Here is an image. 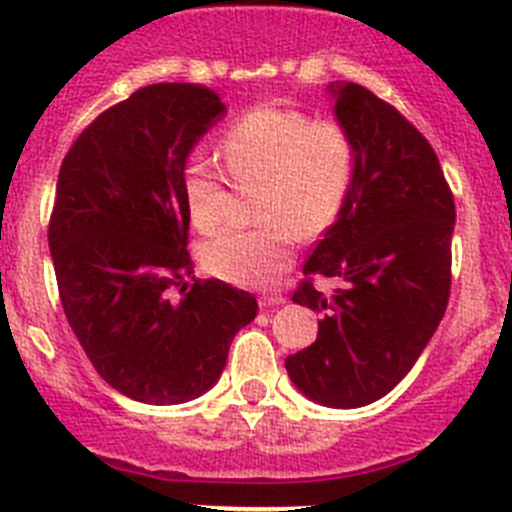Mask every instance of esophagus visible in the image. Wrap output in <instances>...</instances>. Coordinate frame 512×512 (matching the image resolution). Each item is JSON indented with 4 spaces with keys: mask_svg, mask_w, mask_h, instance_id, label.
<instances>
[{
    "mask_svg": "<svg viewBox=\"0 0 512 512\" xmlns=\"http://www.w3.org/2000/svg\"><path fill=\"white\" fill-rule=\"evenodd\" d=\"M284 297L282 295H261L259 297V305L261 307H274V305H284Z\"/></svg>",
    "mask_w": 512,
    "mask_h": 512,
    "instance_id": "1",
    "label": "esophagus"
}]
</instances>
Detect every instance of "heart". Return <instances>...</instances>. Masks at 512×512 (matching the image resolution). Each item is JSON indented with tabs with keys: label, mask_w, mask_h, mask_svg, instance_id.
<instances>
[{
	"label": "heart",
	"mask_w": 512,
	"mask_h": 512,
	"mask_svg": "<svg viewBox=\"0 0 512 512\" xmlns=\"http://www.w3.org/2000/svg\"><path fill=\"white\" fill-rule=\"evenodd\" d=\"M235 184H259V217L253 230H220L202 248L210 274L241 287L271 284L289 266L295 233H323L336 223L354 189L359 153L346 125L312 120L295 107H256L225 130L220 140ZM189 223L210 233L223 223L230 184L207 156H192L182 171Z\"/></svg>",
	"instance_id": "obj_1"
}]
</instances>
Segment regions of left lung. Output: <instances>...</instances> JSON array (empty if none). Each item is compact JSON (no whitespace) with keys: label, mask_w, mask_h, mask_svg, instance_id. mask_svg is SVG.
Segmentation results:
<instances>
[{"label":"left lung","mask_w":512,"mask_h":512,"mask_svg":"<svg viewBox=\"0 0 512 512\" xmlns=\"http://www.w3.org/2000/svg\"><path fill=\"white\" fill-rule=\"evenodd\" d=\"M359 153L351 197L302 266L292 302L323 312L315 343L287 356L297 390L328 408L379 400L413 369L451 289L454 194L413 122L359 84H330ZM315 273L344 287L330 298Z\"/></svg>","instance_id":"1"}]
</instances>
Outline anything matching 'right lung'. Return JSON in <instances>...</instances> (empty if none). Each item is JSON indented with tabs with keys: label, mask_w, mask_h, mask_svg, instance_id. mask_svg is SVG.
Returning a JSON list of instances; mask_svg holds the SVG:
<instances>
[{
	"label": "right lung",
	"mask_w": 512,
	"mask_h": 512,
	"mask_svg": "<svg viewBox=\"0 0 512 512\" xmlns=\"http://www.w3.org/2000/svg\"><path fill=\"white\" fill-rule=\"evenodd\" d=\"M223 115L212 89L151 84L84 128L58 171L48 246L63 312L99 377L130 400L200 397L259 310L251 292L194 279L187 251L182 171Z\"/></svg>",
	"instance_id": "obj_1"
}]
</instances>
